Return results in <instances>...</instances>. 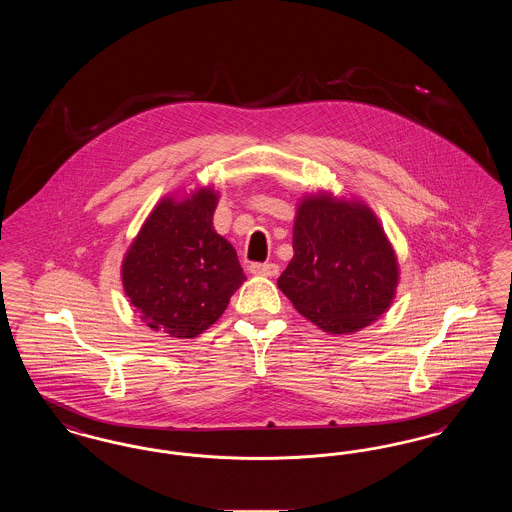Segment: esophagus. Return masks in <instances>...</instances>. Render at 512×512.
<instances>
[{"instance_id":"esophagus-1","label":"esophagus","mask_w":512,"mask_h":512,"mask_svg":"<svg viewBox=\"0 0 512 512\" xmlns=\"http://www.w3.org/2000/svg\"><path fill=\"white\" fill-rule=\"evenodd\" d=\"M278 270L280 268L274 263H253V265H249V272L257 274V276H276Z\"/></svg>"}]
</instances>
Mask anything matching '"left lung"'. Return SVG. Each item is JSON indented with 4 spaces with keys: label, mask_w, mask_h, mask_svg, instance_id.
I'll use <instances>...</instances> for the list:
<instances>
[{
    "label": "left lung",
    "mask_w": 512,
    "mask_h": 512,
    "mask_svg": "<svg viewBox=\"0 0 512 512\" xmlns=\"http://www.w3.org/2000/svg\"><path fill=\"white\" fill-rule=\"evenodd\" d=\"M399 265L365 201L305 195L293 222V257L278 288L297 313L328 334H353L382 317L395 297Z\"/></svg>",
    "instance_id": "obj_1"
}]
</instances>
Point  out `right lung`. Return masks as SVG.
I'll return each mask as SVG.
<instances>
[{"mask_svg":"<svg viewBox=\"0 0 512 512\" xmlns=\"http://www.w3.org/2000/svg\"><path fill=\"white\" fill-rule=\"evenodd\" d=\"M217 203L209 186L182 199L163 197L122 259L124 293L155 332L199 336L244 284L236 249L213 228Z\"/></svg>","mask_w":512,"mask_h":512,"instance_id":"add662e5","label":"right lung"}]
</instances>
